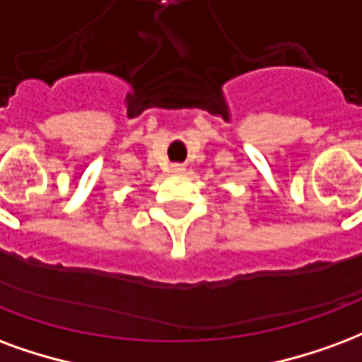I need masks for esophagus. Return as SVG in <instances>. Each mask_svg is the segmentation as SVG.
<instances>
[{
    "instance_id": "1",
    "label": "esophagus",
    "mask_w": 362,
    "mask_h": 362,
    "mask_svg": "<svg viewBox=\"0 0 362 362\" xmlns=\"http://www.w3.org/2000/svg\"><path fill=\"white\" fill-rule=\"evenodd\" d=\"M170 171H171V173H183L185 165H181V163H173Z\"/></svg>"
}]
</instances>
